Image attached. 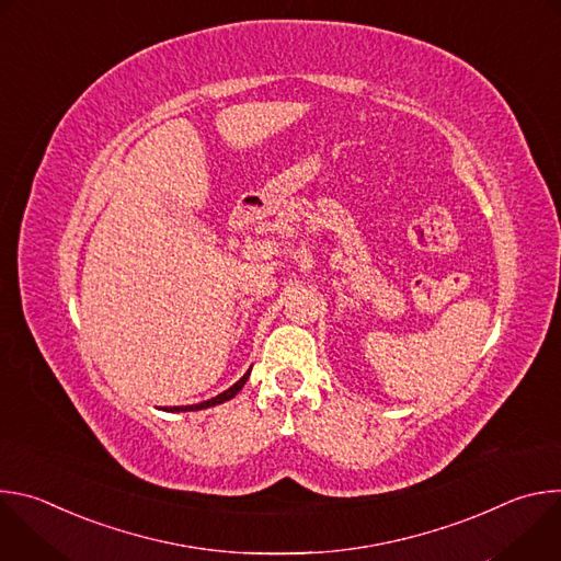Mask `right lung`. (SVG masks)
I'll list each match as a JSON object with an SVG mask.
<instances>
[{
  "label": "right lung",
  "instance_id": "1",
  "mask_svg": "<svg viewBox=\"0 0 561 561\" xmlns=\"http://www.w3.org/2000/svg\"><path fill=\"white\" fill-rule=\"evenodd\" d=\"M249 375H251V370L239 379L237 383H232L228 390H224L221 394H217V397H213V399H208V402H202V404H193V407H171V409H164V411H202V409H208V407H215V404H221V402H228V399H232L239 390H242V386L247 383V379H249Z\"/></svg>",
  "mask_w": 561,
  "mask_h": 561
}]
</instances>
